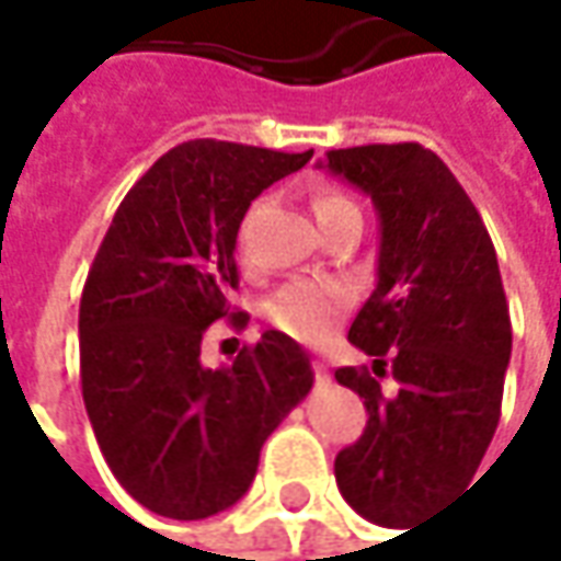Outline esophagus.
I'll list each match as a JSON object with an SVG mask.
<instances>
[{
	"instance_id": "esophagus-1",
	"label": "esophagus",
	"mask_w": 561,
	"mask_h": 561,
	"mask_svg": "<svg viewBox=\"0 0 561 561\" xmlns=\"http://www.w3.org/2000/svg\"><path fill=\"white\" fill-rule=\"evenodd\" d=\"M313 377H317V382H329L327 360H313Z\"/></svg>"
}]
</instances>
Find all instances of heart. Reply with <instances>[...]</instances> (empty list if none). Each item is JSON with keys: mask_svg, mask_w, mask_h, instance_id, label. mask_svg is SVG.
<instances>
[{"mask_svg": "<svg viewBox=\"0 0 561 561\" xmlns=\"http://www.w3.org/2000/svg\"><path fill=\"white\" fill-rule=\"evenodd\" d=\"M345 213H357L352 197L339 191H320L313 197V216L317 226L329 219H339ZM352 305V291L335 282H291L266 307V317L273 327H279L285 335L305 342V345H320L332 335L335 323Z\"/></svg>", "mask_w": 561, "mask_h": 561, "instance_id": "1", "label": "heart"}]
</instances>
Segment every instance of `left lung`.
Masks as SVG:
<instances>
[{
  "instance_id": "obj_1",
  "label": "left lung",
  "mask_w": 561,
  "mask_h": 561,
  "mask_svg": "<svg viewBox=\"0 0 561 561\" xmlns=\"http://www.w3.org/2000/svg\"><path fill=\"white\" fill-rule=\"evenodd\" d=\"M320 169L364 191L379 219L377 288L348 329L374 374L335 370L370 417L335 455V483L367 522L421 524L474 480L500 424L512 320L496 251L449 165L421 144L329 150ZM386 366L396 397L378 389Z\"/></svg>"
}]
</instances>
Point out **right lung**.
<instances>
[{
    "instance_id": "1",
    "label": "right lung",
    "mask_w": 561,
    "mask_h": 561,
    "mask_svg": "<svg viewBox=\"0 0 561 561\" xmlns=\"http://www.w3.org/2000/svg\"><path fill=\"white\" fill-rule=\"evenodd\" d=\"M310 157L179 144L125 194L93 256L78 317L87 417L115 480L162 518L241 500L266 436L313 386L307 352L276 329L229 367L201 360L207 329L232 317L244 213Z\"/></svg>"
}]
</instances>
